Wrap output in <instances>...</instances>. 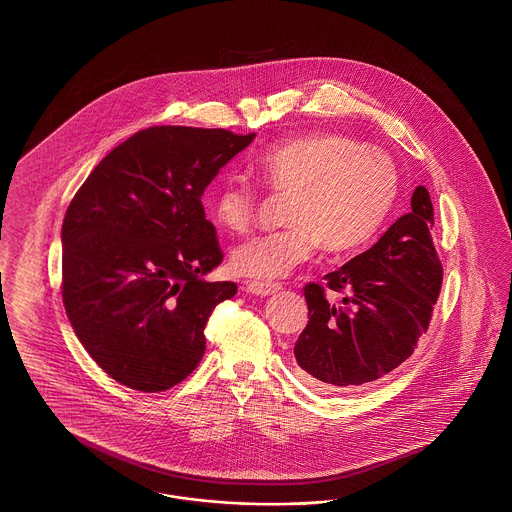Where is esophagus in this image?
Segmentation results:
<instances>
[{"mask_svg": "<svg viewBox=\"0 0 512 512\" xmlns=\"http://www.w3.org/2000/svg\"><path fill=\"white\" fill-rule=\"evenodd\" d=\"M246 289L251 295L270 296L278 293L281 285L279 283H264V281H249Z\"/></svg>", "mask_w": 512, "mask_h": 512, "instance_id": "34e87169", "label": "esophagus"}]
</instances>
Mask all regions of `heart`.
Instances as JSON below:
<instances>
[{
	"label": "heart",
	"instance_id": "1",
	"mask_svg": "<svg viewBox=\"0 0 512 512\" xmlns=\"http://www.w3.org/2000/svg\"><path fill=\"white\" fill-rule=\"evenodd\" d=\"M253 169L274 193L291 195L285 208L289 229L255 236L231 255L236 274L261 281L287 276L319 244L330 253L368 244L400 193V172L385 150L332 131L281 140L255 157ZM208 208L221 229L248 233L257 216V191L242 178L223 180Z\"/></svg>",
	"mask_w": 512,
	"mask_h": 512
}]
</instances>
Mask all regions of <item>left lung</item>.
Returning a JSON list of instances; mask_svg holds the SVG:
<instances>
[{"label":"left lung","instance_id":"left-lung-1","mask_svg":"<svg viewBox=\"0 0 512 512\" xmlns=\"http://www.w3.org/2000/svg\"><path fill=\"white\" fill-rule=\"evenodd\" d=\"M432 227L430 193L419 186L411 212L375 246L326 274L323 285L306 283L310 321L295 357L313 387L336 392L368 385L413 355L443 283ZM326 288L344 295L340 305L325 300Z\"/></svg>","mask_w":512,"mask_h":512}]
</instances>
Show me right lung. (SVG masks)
Wrapping results in <instances>:
<instances>
[{
	"instance_id": "right-lung-1",
	"label": "right lung",
	"mask_w": 512,
	"mask_h": 512,
	"mask_svg": "<svg viewBox=\"0 0 512 512\" xmlns=\"http://www.w3.org/2000/svg\"><path fill=\"white\" fill-rule=\"evenodd\" d=\"M253 133L154 125L116 146L69 202L62 298L97 366L140 392L184 381L204 326L233 281H202L223 261L202 193Z\"/></svg>"
}]
</instances>
